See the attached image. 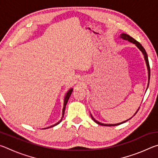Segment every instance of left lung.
<instances>
[{
    "label": "left lung",
    "mask_w": 158,
    "mask_h": 158,
    "mask_svg": "<svg viewBox=\"0 0 158 158\" xmlns=\"http://www.w3.org/2000/svg\"><path fill=\"white\" fill-rule=\"evenodd\" d=\"M121 38L123 39V40H128V41H130V42H132L133 44H135L136 46H137V47L139 48V49L141 51V52L143 53V56H144V58H145V60H146V65H147V68H148V81H149V80H150V75H151V69H150V65H149V62H148V56H147V53H146V50L144 49V48L142 47V45H141V44L139 43V42H137V40H136L134 39L133 37L130 36L129 35L123 33V34H121ZM148 85H149V81H148ZM147 89H148V88H147ZM139 109L137 110V111H139ZM137 111L136 112L135 114L137 113ZM91 118H92V119L93 120V121H94L96 123H98V125H104V126H115V125H120V124L123 123H125L126 121H127L128 120H129V119H128V120H127V121H123V123H117V124H104V123H101L98 122V121H96V120H95V119L94 118H93L92 116H91Z\"/></svg>",
    "instance_id": "8db88e82"
}]
</instances>
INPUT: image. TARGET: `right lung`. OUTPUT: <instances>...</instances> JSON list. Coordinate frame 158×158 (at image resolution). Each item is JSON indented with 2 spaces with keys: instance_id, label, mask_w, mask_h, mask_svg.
Masks as SVG:
<instances>
[{
  "instance_id": "1",
  "label": "right lung",
  "mask_w": 158,
  "mask_h": 158,
  "mask_svg": "<svg viewBox=\"0 0 158 158\" xmlns=\"http://www.w3.org/2000/svg\"><path fill=\"white\" fill-rule=\"evenodd\" d=\"M72 92H73V89H70V90H69V91H68V93H67V94H66V95H65V100H64V106H63V116H62V118H61V120H60V121L59 122H58L56 124L53 125H52V126L48 127H47V128H50V127H53V126H55V125H57L58 124H59V123H60L61 122V121H62L63 118V116H64V114H65V106H66V105H67V103H68V100H69V97H70V95H71V94H72ZM47 128H44V129H47Z\"/></svg>"
}]
</instances>
